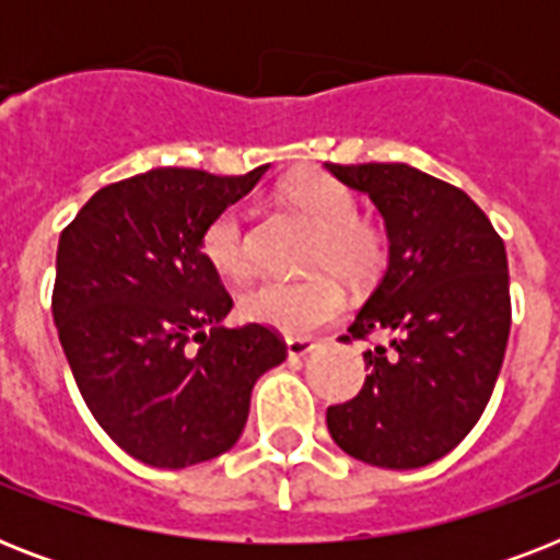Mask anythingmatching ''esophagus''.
I'll list each match as a JSON object with an SVG mask.
<instances>
[{
    "label": "esophagus",
    "mask_w": 560,
    "mask_h": 560,
    "mask_svg": "<svg viewBox=\"0 0 560 560\" xmlns=\"http://www.w3.org/2000/svg\"><path fill=\"white\" fill-rule=\"evenodd\" d=\"M288 358L299 360V358H307L311 351L316 349V342L314 340H307V337H288Z\"/></svg>",
    "instance_id": "esophagus-1"
}]
</instances>
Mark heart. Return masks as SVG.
<instances>
[{
	"label": "heart",
	"mask_w": 560,
	"mask_h": 560,
	"mask_svg": "<svg viewBox=\"0 0 560 560\" xmlns=\"http://www.w3.org/2000/svg\"><path fill=\"white\" fill-rule=\"evenodd\" d=\"M281 197L314 223L305 264L325 270L255 281L237 305L253 323L284 334H307L334 323L346 307V290L332 272L354 288L372 284L389 261V237L381 223L358 214V194L323 171L290 177L281 186ZM200 253L211 270L226 279H244L253 270V246L241 206H226L206 223Z\"/></svg>",
	"instance_id": "1"
}]
</instances>
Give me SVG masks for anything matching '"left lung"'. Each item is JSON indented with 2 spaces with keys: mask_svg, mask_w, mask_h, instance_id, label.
<instances>
[{
  "mask_svg": "<svg viewBox=\"0 0 560 560\" xmlns=\"http://www.w3.org/2000/svg\"><path fill=\"white\" fill-rule=\"evenodd\" d=\"M369 194L389 235V267L342 340H372L369 374L328 407L342 451L377 468H421L474 430L512 331L503 237L462 188L400 162L334 165Z\"/></svg>",
  "mask_w": 560,
  "mask_h": 560,
  "instance_id": "left-lung-1",
  "label": "left lung"
}]
</instances>
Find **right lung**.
I'll return each mask as SVG.
<instances>
[{"instance_id": "add662e5", "label": "right lung", "mask_w": 560, "mask_h": 560, "mask_svg": "<svg viewBox=\"0 0 560 560\" xmlns=\"http://www.w3.org/2000/svg\"><path fill=\"white\" fill-rule=\"evenodd\" d=\"M244 177L153 168L90 197L57 244L51 314L74 383L113 442L153 468H188L241 439L249 395L288 358L276 328L220 325L232 296L200 253Z\"/></svg>"}]
</instances>
